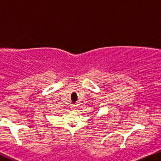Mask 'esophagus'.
<instances>
[{"label": "esophagus", "instance_id": "esophagus-1", "mask_svg": "<svg viewBox=\"0 0 161 161\" xmlns=\"http://www.w3.org/2000/svg\"><path fill=\"white\" fill-rule=\"evenodd\" d=\"M74 109H75V108H74V105H73V106H71V110H73V111H74Z\"/></svg>", "mask_w": 161, "mask_h": 161}]
</instances>
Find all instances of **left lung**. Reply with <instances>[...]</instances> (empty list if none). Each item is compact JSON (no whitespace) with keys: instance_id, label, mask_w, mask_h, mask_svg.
Masks as SVG:
<instances>
[{"instance_id":"8db88e82","label":"left lung","mask_w":161,"mask_h":161,"mask_svg":"<svg viewBox=\"0 0 161 161\" xmlns=\"http://www.w3.org/2000/svg\"><path fill=\"white\" fill-rule=\"evenodd\" d=\"M95 110H97V108H95Z\"/></svg>"}]
</instances>
